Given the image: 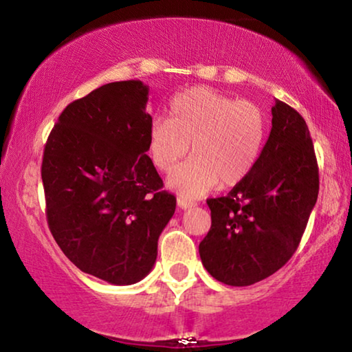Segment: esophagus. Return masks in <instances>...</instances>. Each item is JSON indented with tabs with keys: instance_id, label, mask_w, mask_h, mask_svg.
I'll use <instances>...</instances> for the list:
<instances>
[{
	"instance_id": "34e87169",
	"label": "esophagus",
	"mask_w": 352,
	"mask_h": 352,
	"mask_svg": "<svg viewBox=\"0 0 352 352\" xmlns=\"http://www.w3.org/2000/svg\"><path fill=\"white\" fill-rule=\"evenodd\" d=\"M177 205H179L181 208L187 210V208H192V206H195L197 204H195L194 200H190V199H186V197H177Z\"/></svg>"
}]
</instances>
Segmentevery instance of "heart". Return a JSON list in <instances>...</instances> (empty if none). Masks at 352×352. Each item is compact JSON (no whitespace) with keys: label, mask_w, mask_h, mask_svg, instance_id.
<instances>
[{"label":"heart","mask_w":352,"mask_h":352,"mask_svg":"<svg viewBox=\"0 0 352 352\" xmlns=\"http://www.w3.org/2000/svg\"><path fill=\"white\" fill-rule=\"evenodd\" d=\"M267 138V115L252 100H239L210 88H192L170 104V120L158 118L148 129L147 151L153 165L170 173V186L184 197H200L248 177Z\"/></svg>","instance_id":"obj_1"}]
</instances>
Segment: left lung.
<instances>
[{
	"mask_svg": "<svg viewBox=\"0 0 352 352\" xmlns=\"http://www.w3.org/2000/svg\"><path fill=\"white\" fill-rule=\"evenodd\" d=\"M319 195V166L305 118L276 99L261 157L226 197L208 199L211 228L199 245L216 280L253 285L296 252Z\"/></svg>",
	"mask_w": 352,
	"mask_h": 352,
	"instance_id": "obj_1",
	"label": "left lung"
}]
</instances>
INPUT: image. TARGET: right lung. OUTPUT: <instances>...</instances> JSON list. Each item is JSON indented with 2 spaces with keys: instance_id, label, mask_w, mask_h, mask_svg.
<instances>
[{
  "instance_id": "right-lung-1",
  "label": "right lung",
  "mask_w": 352,
  "mask_h": 352,
  "mask_svg": "<svg viewBox=\"0 0 352 352\" xmlns=\"http://www.w3.org/2000/svg\"><path fill=\"white\" fill-rule=\"evenodd\" d=\"M148 86L115 81L67 105L47 138L41 179L52 237L80 271L131 285L152 271L176 197L146 155Z\"/></svg>"
}]
</instances>
